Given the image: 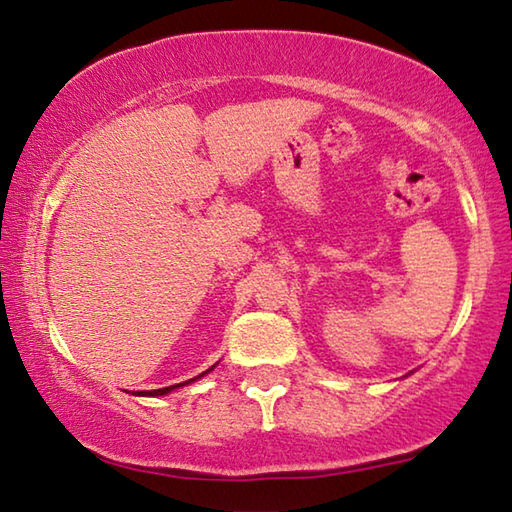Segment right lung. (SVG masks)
I'll list each match as a JSON object with an SVG mask.
<instances>
[{
    "mask_svg": "<svg viewBox=\"0 0 512 512\" xmlns=\"http://www.w3.org/2000/svg\"><path fill=\"white\" fill-rule=\"evenodd\" d=\"M216 367V364H214ZM212 367V369H214ZM212 369H207L205 373H209ZM205 373H200V376H196V378H191V380H186V383H180V385H170V387H161V389H150V392H136V396H164V394H168V392H173V389H177V387H184V385H189V383H193V380H198V378H202L205 376Z\"/></svg>",
    "mask_w": 512,
    "mask_h": 512,
    "instance_id": "1",
    "label": "right lung"
}]
</instances>
